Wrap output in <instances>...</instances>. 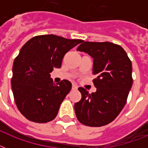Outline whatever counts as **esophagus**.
<instances>
[{"label": "esophagus", "instance_id": "34e87169", "mask_svg": "<svg viewBox=\"0 0 148 148\" xmlns=\"http://www.w3.org/2000/svg\"><path fill=\"white\" fill-rule=\"evenodd\" d=\"M72 90H77V86L76 84H72Z\"/></svg>", "mask_w": 148, "mask_h": 148}]
</instances>
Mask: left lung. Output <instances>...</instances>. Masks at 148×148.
Returning <instances> with one entry per match:
<instances>
[{
	"label": "left lung",
	"mask_w": 148,
	"mask_h": 148,
	"mask_svg": "<svg viewBox=\"0 0 148 148\" xmlns=\"http://www.w3.org/2000/svg\"><path fill=\"white\" fill-rule=\"evenodd\" d=\"M77 51L93 60V80L97 90L89 94L79 88L81 101L75 103L77 118L86 126L101 127L117 117L125 105L133 84L132 64L121 46L110 42L82 41Z\"/></svg>",
	"instance_id": "left-lung-1"
}]
</instances>
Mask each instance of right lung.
<instances>
[{"mask_svg":"<svg viewBox=\"0 0 148 148\" xmlns=\"http://www.w3.org/2000/svg\"><path fill=\"white\" fill-rule=\"evenodd\" d=\"M82 41L47 34L34 37L21 47L14 61L11 88L16 105L27 119L47 123L55 118L72 84L67 80L56 84L50 73L60 68L65 53Z\"/></svg>","mask_w":148,"mask_h":148,"instance_id":"obj_1","label":"right lung"}]
</instances>
